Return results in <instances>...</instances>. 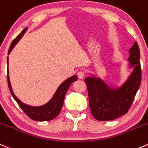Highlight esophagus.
<instances>
[{
    "label": "esophagus",
    "mask_w": 148,
    "mask_h": 148,
    "mask_svg": "<svg viewBox=\"0 0 148 148\" xmlns=\"http://www.w3.org/2000/svg\"><path fill=\"white\" fill-rule=\"evenodd\" d=\"M84 75H85V74L83 71H79L77 72V77L79 79H83L84 77Z\"/></svg>",
    "instance_id": "esophagus-1"
}]
</instances>
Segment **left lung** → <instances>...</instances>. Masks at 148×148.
<instances>
[{
	"label": "left lung",
	"instance_id": "left-lung-1",
	"mask_svg": "<svg viewBox=\"0 0 148 148\" xmlns=\"http://www.w3.org/2000/svg\"><path fill=\"white\" fill-rule=\"evenodd\" d=\"M128 61L133 71L120 87L111 88L99 77H87L89 104L93 117L98 121L114 120L128 112L141 84L140 52L137 42L130 51Z\"/></svg>",
	"mask_w": 148,
	"mask_h": 148
}]
</instances>
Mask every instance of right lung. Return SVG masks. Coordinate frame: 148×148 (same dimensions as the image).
Wrapping results in <instances>:
<instances>
[{"label": "right lung", "instance_id": "add662e5", "mask_svg": "<svg viewBox=\"0 0 148 148\" xmlns=\"http://www.w3.org/2000/svg\"><path fill=\"white\" fill-rule=\"evenodd\" d=\"M27 30V28L24 29L16 38L13 40L11 42V45L10 46L9 50H8V55H9L10 53L13 50L16 45L18 43L19 40L22 38V36L24 35V33ZM7 71H8V74H7V79H8V87H9V90L11 92V94L12 95L13 97L14 100L16 101L18 103L19 107L23 110L24 113L32 119V120L38 121H51V120L53 119L56 117L58 116V114L61 112V108L63 107V104H64V100L65 95L66 93L67 90L69 88L70 85L71 83L74 81L77 80V76L74 75L72 77H69L67 79H66L64 82L61 83L60 84L59 87H58L57 90L56 91L55 94L53 95L52 98L49 100L47 103L42 105L40 106H31L29 105L24 104V103L21 101L15 94L14 93L12 90V87H11V82H10L9 79V75H8V57H7Z\"/></svg>", "mask_w": 148, "mask_h": 148}]
</instances>
